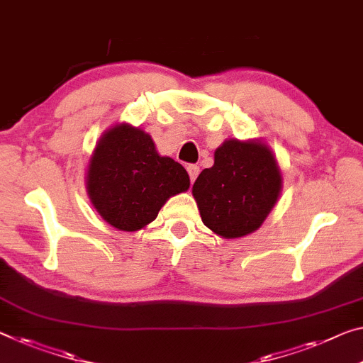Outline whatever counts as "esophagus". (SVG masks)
Listing matches in <instances>:
<instances>
[{
    "label": "esophagus",
    "mask_w": 363,
    "mask_h": 363,
    "mask_svg": "<svg viewBox=\"0 0 363 363\" xmlns=\"http://www.w3.org/2000/svg\"><path fill=\"white\" fill-rule=\"evenodd\" d=\"M186 170H188L189 180H191V183H193L194 180H196V177L199 175V167L194 165V164H189V165L186 167Z\"/></svg>",
    "instance_id": "1"
}]
</instances>
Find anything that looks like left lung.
<instances>
[{
    "instance_id": "1",
    "label": "left lung",
    "mask_w": 363,
    "mask_h": 363,
    "mask_svg": "<svg viewBox=\"0 0 363 363\" xmlns=\"http://www.w3.org/2000/svg\"><path fill=\"white\" fill-rule=\"evenodd\" d=\"M281 191L274 155L264 144L228 139L216 150L214 165L193 185L204 225L224 238L255 232Z\"/></svg>"
}]
</instances>
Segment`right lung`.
Instances as JSON below:
<instances>
[{
    "label": "right lung",
    "instance_id": "right-lung-1",
    "mask_svg": "<svg viewBox=\"0 0 363 363\" xmlns=\"http://www.w3.org/2000/svg\"><path fill=\"white\" fill-rule=\"evenodd\" d=\"M188 188L186 170L174 159L160 157L147 133L130 125L105 133L89 164L94 208L118 230L147 225L167 199Z\"/></svg>",
    "mask_w": 363,
    "mask_h": 363
}]
</instances>
